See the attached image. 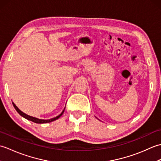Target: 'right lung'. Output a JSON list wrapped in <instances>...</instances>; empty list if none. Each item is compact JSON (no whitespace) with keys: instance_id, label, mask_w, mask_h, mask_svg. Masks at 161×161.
<instances>
[{"instance_id":"add662e5","label":"right lung","mask_w":161,"mask_h":161,"mask_svg":"<svg viewBox=\"0 0 161 161\" xmlns=\"http://www.w3.org/2000/svg\"><path fill=\"white\" fill-rule=\"evenodd\" d=\"M12 104H13V106H14V108L16 110V111L18 112L19 114L22 116V117H23L24 118H25V119H28V120L32 121V122H33L37 123V124H43V123H48V122H53V121L56 120V119H57L58 118H59L61 117V116L62 115V114H64V112L65 108H66V107H65V108H64V110L62 111V112H61L59 115L56 116L55 118H51V119H39V118H37L32 117V116H30V115H28L25 114V113H23V112H22L21 111H20V109L16 107V104H15L14 103V102H12Z\"/></svg>"}]
</instances>
